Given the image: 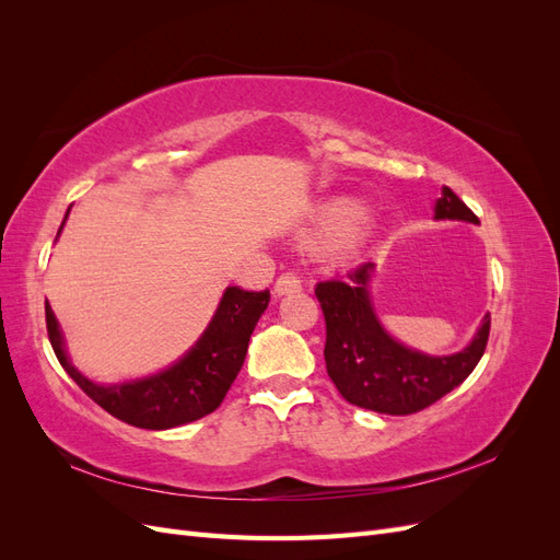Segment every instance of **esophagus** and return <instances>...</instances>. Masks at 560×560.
I'll use <instances>...</instances> for the list:
<instances>
[{"instance_id":"1","label":"esophagus","mask_w":560,"mask_h":560,"mask_svg":"<svg viewBox=\"0 0 560 560\" xmlns=\"http://www.w3.org/2000/svg\"><path fill=\"white\" fill-rule=\"evenodd\" d=\"M301 290V278L296 273H282L278 280H276V294L278 296H284V294H294Z\"/></svg>"}]
</instances>
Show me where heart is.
Masks as SVG:
<instances>
[{
  "label": "heart",
  "mask_w": 560,
  "mask_h": 560,
  "mask_svg": "<svg viewBox=\"0 0 560 560\" xmlns=\"http://www.w3.org/2000/svg\"><path fill=\"white\" fill-rule=\"evenodd\" d=\"M362 219V202L350 198H336L331 202H325V206L315 212L313 224L306 233V241L315 247L338 245V249L354 252L364 241V233L360 226Z\"/></svg>",
  "instance_id": "1"
}]
</instances>
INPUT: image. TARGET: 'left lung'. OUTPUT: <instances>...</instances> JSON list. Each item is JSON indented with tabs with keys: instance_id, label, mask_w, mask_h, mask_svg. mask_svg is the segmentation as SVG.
Returning a JSON list of instances; mask_svg holds the SVG:
<instances>
[{
	"instance_id": "left-lung-1",
	"label": "left lung",
	"mask_w": 560,
	"mask_h": 560,
	"mask_svg": "<svg viewBox=\"0 0 560 560\" xmlns=\"http://www.w3.org/2000/svg\"><path fill=\"white\" fill-rule=\"evenodd\" d=\"M434 219H457L479 224L465 202L444 186L434 206ZM374 264L350 268L346 278L317 282L315 296L325 313L327 374L346 401L387 416H409L428 409L448 395L479 364L490 334V315L483 317L471 343L444 358L397 343L376 317L369 296Z\"/></svg>"
}]
</instances>
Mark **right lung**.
Returning <instances> with one entry per match:
<instances>
[{"label": "right lung", "instance_id": "add662e5", "mask_svg": "<svg viewBox=\"0 0 560 560\" xmlns=\"http://www.w3.org/2000/svg\"><path fill=\"white\" fill-rule=\"evenodd\" d=\"M268 301V290L247 292L241 287H229L206 334L179 362L156 376L116 385H97L72 366L48 301L46 329L62 369L107 413L142 430H171L212 413L224 401L245 362L249 336Z\"/></svg>", "mask_w": 560, "mask_h": 560}]
</instances>
